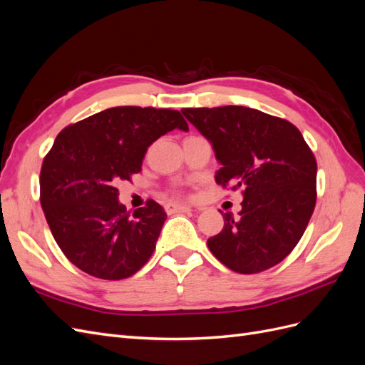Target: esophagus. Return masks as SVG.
I'll use <instances>...</instances> for the list:
<instances>
[{
    "label": "esophagus",
    "instance_id": "obj_1",
    "mask_svg": "<svg viewBox=\"0 0 365 365\" xmlns=\"http://www.w3.org/2000/svg\"><path fill=\"white\" fill-rule=\"evenodd\" d=\"M165 212H168L169 215H173V213H187V212H192V207L190 205H185V204L169 202V204H165Z\"/></svg>",
    "mask_w": 365,
    "mask_h": 365
}]
</instances>
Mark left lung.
Segmentation results:
<instances>
[{
  "mask_svg": "<svg viewBox=\"0 0 365 365\" xmlns=\"http://www.w3.org/2000/svg\"><path fill=\"white\" fill-rule=\"evenodd\" d=\"M181 113L212 145L222 187H242L237 216L207 245L227 268L256 274L295 248L317 201V161L292 123L247 106L184 108Z\"/></svg>",
  "mask_w": 365,
  "mask_h": 365,
  "instance_id": "left-lung-1",
  "label": "left lung"
}]
</instances>
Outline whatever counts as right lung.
<instances>
[{
  "instance_id": "right-lung-1",
  "label": "right lung",
  "mask_w": 365,
  "mask_h": 365,
  "mask_svg": "<svg viewBox=\"0 0 365 365\" xmlns=\"http://www.w3.org/2000/svg\"><path fill=\"white\" fill-rule=\"evenodd\" d=\"M173 129L189 130L173 109L117 106L54 140L41 169V205L56 244L83 272L121 280L150 259L168 215L152 200L128 212L117 184L138 173L148 148Z\"/></svg>"
}]
</instances>
